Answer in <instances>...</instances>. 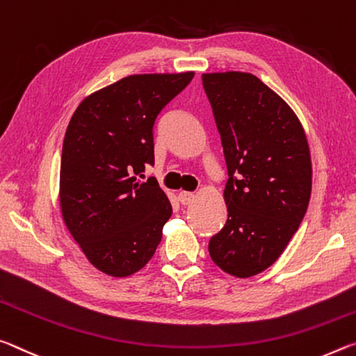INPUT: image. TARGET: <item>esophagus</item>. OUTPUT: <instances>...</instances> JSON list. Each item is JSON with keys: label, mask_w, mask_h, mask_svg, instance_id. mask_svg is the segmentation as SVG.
Masks as SVG:
<instances>
[{"label": "esophagus", "mask_w": 356, "mask_h": 356, "mask_svg": "<svg viewBox=\"0 0 356 356\" xmlns=\"http://www.w3.org/2000/svg\"><path fill=\"white\" fill-rule=\"evenodd\" d=\"M178 199H179V202L183 203V205H191V203L195 200V194H192V192L181 191L178 194Z\"/></svg>", "instance_id": "esophagus-1"}]
</instances>
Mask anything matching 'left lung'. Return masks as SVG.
Listing matches in <instances>:
<instances>
[{"instance_id": "8db88e82", "label": "left lung", "mask_w": 356, "mask_h": 356, "mask_svg": "<svg viewBox=\"0 0 356 356\" xmlns=\"http://www.w3.org/2000/svg\"><path fill=\"white\" fill-rule=\"evenodd\" d=\"M229 172V218L208 244L211 260L235 277L265 271L279 259L311 199L309 145L284 99L248 72L202 75Z\"/></svg>"}]
</instances>
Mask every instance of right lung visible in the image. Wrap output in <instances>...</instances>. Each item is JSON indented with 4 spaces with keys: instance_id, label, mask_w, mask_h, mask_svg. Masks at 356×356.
<instances>
[{
    "instance_id": "obj_1",
    "label": "right lung",
    "mask_w": 356,
    "mask_h": 356,
    "mask_svg": "<svg viewBox=\"0 0 356 356\" xmlns=\"http://www.w3.org/2000/svg\"><path fill=\"white\" fill-rule=\"evenodd\" d=\"M194 72L137 74L80 102L66 129L60 168L63 220L99 271L127 277L148 264L172 216L154 179L157 115L191 83Z\"/></svg>"
}]
</instances>
